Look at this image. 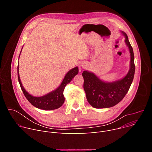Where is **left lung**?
Returning a JSON list of instances; mask_svg holds the SVG:
<instances>
[{
  "label": "left lung",
  "instance_id": "8db88e82",
  "mask_svg": "<svg viewBox=\"0 0 152 152\" xmlns=\"http://www.w3.org/2000/svg\"><path fill=\"white\" fill-rule=\"evenodd\" d=\"M125 42L131 53V67L127 75L121 80L106 83L100 80L94 74L84 71L83 88L88 103L96 108L110 107L118 103L128 92L134 79L135 66L132 47L126 33Z\"/></svg>",
  "mask_w": 152,
  "mask_h": 152
}]
</instances>
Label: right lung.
<instances>
[{
    "mask_svg": "<svg viewBox=\"0 0 152 152\" xmlns=\"http://www.w3.org/2000/svg\"><path fill=\"white\" fill-rule=\"evenodd\" d=\"M21 53V52H20ZM20 57V56H19ZM79 70L77 67L70 70L64 77L61 84L59 87L55 91L42 97H34L29 94L23 88L20 81V76L18 73V65L17 67L18 79L20 85L21 90H22L27 100L35 107L44 110H53L58 109L61 107L64 102L65 98L63 95V91L65 86L69 83L72 79L78 73Z\"/></svg>",
    "mask_w": 152,
    "mask_h": 152,
    "instance_id": "obj_1",
    "label": "right lung"
}]
</instances>
